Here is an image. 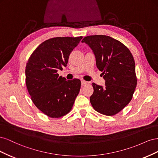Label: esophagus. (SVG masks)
<instances>
[{
  "label": "esophagus",
  "instance_id": "obj_1",
  "mask_svg": "<svg viewBox=\"0 0 158 158\" xmlns=\"http://www.w3.org/2000/svg\"><path fill=\"white\" fill-rule=\"evenodd\" d=\"M88 82H86V81L85 80H82L81 81V84H82V85H85L86 84H88Z\"/></svg>",
  "mask_w": 158,
  "mask_h": 158
}]
</instances>
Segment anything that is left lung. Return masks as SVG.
Returning <instances> with one entry per match:
<instances>
[{"label": "left lung", "mask_w": 158, "mask_h": 158, "mask_svg": "<svg viewBox=\"0 0 158 158\" xmlns=\"http://www.w3.org/2000/svg\"><path fill=\"white\" fill-rule=\"evenodd\" d=\"M82 43L92 49L98 69L106 80V87L92 84L94 93L89 98L95 111L113 116L130 103L137 85L135 62L127 47L109 36L85 37Z\"/></svg>", "instance_id": "8db88e82"}]
</instances>
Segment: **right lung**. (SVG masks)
<instances>
[{
	"label": "right lung",
	"instance_id": "add662e5",
	"mask_svg": "<svg viewBox=\"0 0 158 158\" xmlns=\"http://www.w3.org/2000/svg\"><path fill=\"white\" fill-rule=\"evenodd\" d=\"M82 37H57L43 42L32 52L26 67V84L35 106L47 116L59 118L69 113L79 94L81 82L59 76L70 52Z\"/></svg>",
	"mask_w": 158,
	"mask_h": 158
}]
</instances>
